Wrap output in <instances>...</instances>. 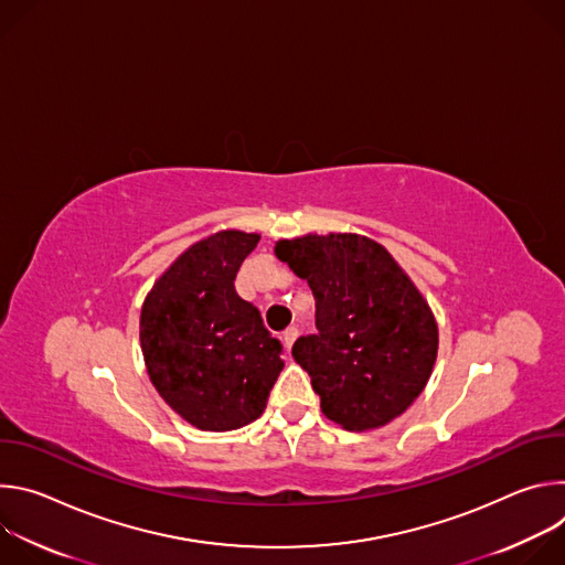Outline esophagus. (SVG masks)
<instances>
[{
  "label": "esophagus",
  "mask_w": 565,
  "mask_h": 565,
  "mask_svg": "<svg viewBox=\"0 0 565 565\" xmlns=\"http://www.w3.org/2000/svg\"><path fill=\"white\" fill-rule=\"evenodd\" d=\"M297 335H299V329L297 327H290L286 333H284V347L290 351L292 349V344H295V340H297Z\"/></svg>",
  "instance_id": "esophagus-1"
}]
</instances>
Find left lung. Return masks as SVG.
<instances>
[{"mask_svg": "<svg viewBox=\"0 0 565 565\" xmlns=\"http://www.w3.org/2000/svg\"><path fill=\"white\" fill-rule=\"evenodd\" d=\"M275 255L308 281L315 335L292 347L329 420L377 429L423 393L436 355L434 312L395 259L360 234L281 238Z\"/></svg>", "mask_w": 565, "mask_h": 565, "instance_id": "left-lung-1", "label": "left lung"}]
</instances>
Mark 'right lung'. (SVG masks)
<instances>
[{
	"label": "right lung",
	"instance_id": "1",
	"mask_svg": "<svg viewBox=\"0 0 565 565\" xmlns=\"http://www.w3.org/2000/svg\"><path fill=\"white\" fill-rule=\"evenodd\" d=\"M259 234L216 232L188 248L149 290L140 347L156 391L190 425L232 431L257 420L284 360L262 312L234 290Z\"/></svg>",
	"mask_w": 565,
	"mask_h": 565
}]
</instances>
